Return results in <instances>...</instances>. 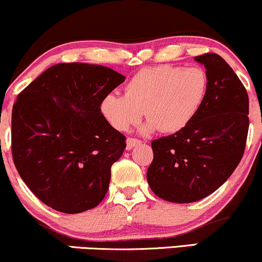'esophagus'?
<instances>
[{"instance_id":"esophagus-1","label":"esophagus","mask_w":262,"mask_h":262,"mask_svg":"<svg viewBox=\"0 0 262 262\" xmlns=\"http://www.w3.org/2000/svg\"><path fill=\"white\" fill-rule=\"evenodd\" d=\"M139 144H140V140L134 139V138H128V139H127V150L133 149L134 146L139 145Z\"/></svg>"}]
</instances>
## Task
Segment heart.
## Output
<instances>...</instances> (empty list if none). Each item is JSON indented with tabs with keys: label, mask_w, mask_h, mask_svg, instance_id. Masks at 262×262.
Here are the masks:
<instances>
[{
	"label": "heart",
	"mask_w": 262,
	"mask_h": 262,
	"mask_svg": "<svg viewBox=\"0 0 262 262\" xmlns=\"http://www.w3.org/2000/svg\"><path fill=\"white\" fill-rule=\"evenodd\" d=\"M208 92L202 69L161 65L137 73L124 87V95L110 93L101 101V112L119 132L128 130L143 117L149 119L141 132L159 128L172 134L185 129L196 117Z\"/></svg>",
	"instance_id": "heart-1"
}]
</instances>
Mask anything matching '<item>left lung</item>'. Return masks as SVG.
Wrapping results in <instances>:
<instances>
[{"label": "left lung", "instance_id": "left-lung-1", "mask_svg": "<svg viewBox=\"0 0 262 262\" xmlns=\"http://www.w3.org/2000/svg\"><path fill=\"white\" fill-rule=\"evenodd\" d=\"M194 60L208 77L202 107L185 129L151 141L146 180L167 202H196L221 187L242 160L248 137L249 98L242 81L218 54Z\"/></svg>", "mask_w": 262, "mask_h": 262}]
</instances>
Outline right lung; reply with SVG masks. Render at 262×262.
I'll return each instance as SVG.
<instances>
[{
    "instance_id": "add662e5",
    "label": "right lung",
    "mask_w": 262,
    "mask_h": 262,
    "mask_svg": "<svg viewBox=\"0 0 262 262\" xmlns=\"http://www.w3.org/2000/svg\"><path fill=\"white\" fill-rule=\"evenodd\" d=\"M125 77L85 62L45 70L18 95L12 110L16 169L41 202L68 214L102 202L125 137L108 123L101 101Z\"/></svg>"
}]
</instances>
